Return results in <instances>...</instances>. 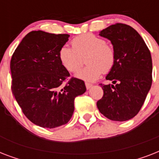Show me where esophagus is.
I'll use <instances>...</instances> for the list:
<instances>
[{"instance_id":"esophagus-1","label":"esophagus","mask_w":159,"mask_h":159,"mask_svg":"<svg viewBox=\"0 0 159 159\" xmlns=\"http://www.w3.org/2000/svg\"><path fill=\"white\" fill-rule=\"evenodd\" d=\"M85 85H86V87H87V89H90V88L92 87V83H89V82H85Z\"/></svg>"}]
</instances>
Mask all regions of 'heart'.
Here are the masks:
<instances>
[{
    "instance_id": "b5f03b06",
    "label": "heart",
    "mask_w": 159,
    "mask_h": 159,
    "mask_svg": "<svg viewBox=\"0 0 159 159\" xmlns=\"http://www.w3.org/2000/svg\"><path fill=\"white\" fill-rule=\"evenodd\" d=\"M72 46H62L58 57L65 69L75 72L82 66V57L85 56L87 65L77 72V77L93 82L102 72L106 74L113 69L116 60V50L104 39L93 34H84L75 37Z\"/></svg>"
}]
</instances>
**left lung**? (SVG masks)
I'll list each match as a JSON object with an SVG mask.
<instances>
[{"mask_svg":"<svg viewBox=\"0 0 159 159\" xmlns=\"http://www.w3.org/2000/svg\"><path fill=\"white\" fill-rule=\"evenodd\" d=\"M100 35L111 40L116 60L106 77L113 84H100L104 93L97 102V108L111 120H128L140 111L150 90L153 80L150 51L139 34L125 24L109 26Z\"/></svg>","mask_w":159,"mask_h":159,"instance_id":"1","label":"left lung"}]
</instances>
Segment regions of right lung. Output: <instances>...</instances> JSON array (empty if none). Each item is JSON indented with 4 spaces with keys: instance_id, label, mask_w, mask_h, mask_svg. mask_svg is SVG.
Returning a JSON list of instances; mask_svg holds the SVG:
<instances>
[{
    "instance_id": "right-lung-1",
    "label": "right lung",
    "mask_w": 159,
    "mask_h": 159,
    "mask_svg": "<svg viewBox=\"0 0 159 159\" xmlns=\"http://www.w3.org/2000/svg\"><path fill=\"white\" fill-rule=\"evenodd\" d=\"M67 34L31 31L11 60V90L24 115L36 125L53 129L67 124L74 100L86 92L84 82L70 77L60 62V48Z\"/></svg>"
}]
</instances>
